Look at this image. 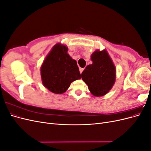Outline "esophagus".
<instances>
[{
	"label": "esophagus",
	"mask_w": 151,
	"mask_h": 151,
	"mask_svg": "<svg viewBox=\"0 0 151 151\" xmlns=\"http://www.w3.org/2000/svg\"><path fill=\"white\" fill-rule=\"evenodd\" d=\"M84 70V68H80V73H81V74H82V72H83V71Z\"/></svg>",
	"instance_id": "obj_1"
}]
</instances>
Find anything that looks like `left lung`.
I'll list each match as a JSON object with an SVG mask.
<instances>
[{
  "instance_id": "left-lung-1",
  "label": "left lung",
  "mask_w": 151,
  "mask_h": 151,
  "mask_svg": "<svg viewBox=\"0 0 151 151\" xmlns=\"http://www.w3.org/2000/svg\"><path fill=\"white\" fill-rule=\"evenodd\" d=\"M93 64L88 65L81 74L91 93L101 96L110 90L115 81V67L106 50H96L91 55Z\"/></svg>"
}]
</instances>
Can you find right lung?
I'll return each mask as SVG.
<instances>
[{"mask_svg": "<svg viewBox=\"0 0 151 151\" xmlns=\"http://www.w3.org/2000/svg\"><path fill=\"white\" fill-rule=\"evenodd\" d=\"M64 45L57 44L45 58L41 67V76L45 87L55 94H62L72 82L81 79L75 60L67 53Z\"/></svg>", "mask_w": 151, "mask_h": 151, "instance_id": "right-lung-1", "label": "right lung"}]
</instances>
